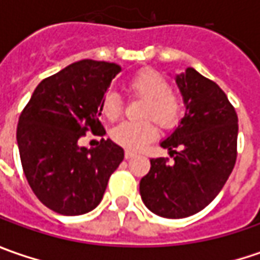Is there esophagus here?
<instances>
[{
    "mask_svg": "<svg viewBox=\"0 0 260 260\" xmlns=\"http://www.w3.org/2000/svg\"><path fill=\"white\" fill-rule=\"evenodd\" d=\"M135 156H136L135 152H132V150H125V153H124L125 159H130V157H135Z\"/></svg>",
    "mask_w": 260,
    "mask_h": 260,
    "instance_id": "esophagus-1",
    "label": "esophagus"
}]
</instances>
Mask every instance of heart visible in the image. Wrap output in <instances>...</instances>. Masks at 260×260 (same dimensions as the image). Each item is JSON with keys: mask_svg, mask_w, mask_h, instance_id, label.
I'll return each mask as SVG.
<instances>
[{"mask_svg": "<svg viewBox=\"0 0 260 260\" xmlns=\"http://www.w3.org/2000/svg\"><path fill=\"white\" fill-rule=\"evenodd\" d=\"M128 91L143 98V117L155 118L156 123L164 128H172L182 115V100L169 88L165 76L156 69L143 68L127 81ZM123 104L115 92H107L101 103V113L108 120H115L121 114ZM157 133L155 120L146 118L142 121H124L111 130V139L117 145L130 150H137L153 140Z\"/></svg>", "mask_w": 260, "mask_h": 260, "instance_id": "obj_1", "label": "heart"}]
</instances>
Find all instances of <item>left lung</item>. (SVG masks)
Listing matches in <instances>:
<instances>
[{
	"label": "left lung",
	"mask_w": 260,
	"mask_h": 260,
	"mask_svg": "<svg viewBox=\"0 0 260 260\" xmlns=\"http://www.w3.org/2000/svg\"><path fill=\"white\" fill-rule=\"evenodd\" d=\"M175 81L186 111L160 143L174 160L150 159L140 195L152 213L185 218L205 208L224 186L237 157L239 125L235 107L211 79L186 68Z\"/></svg>",
	"instance_id": "8db88e82"
}]
</instances>
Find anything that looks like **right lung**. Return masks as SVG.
Instances as JSON below:
<instances>
[{"label": "right lung", "mask_w": 260, "mask_h": 260, "mask_svg": "<svg viewBox=\"0 0 260 260\" xmlns=\"http://www.w3.org/2000/svg\"><path fill=\"white\" fill-rule=\"evenodd\" d=\"M121 68L84 59L43 79L24 107L17 143L25 178L36 197L55 213L81 215L101 203L124 150L110 139L81 147L88 130L105 135L101 103Z\"/></svg>", "instance_id": "right-lung-1"}]
</instances>
